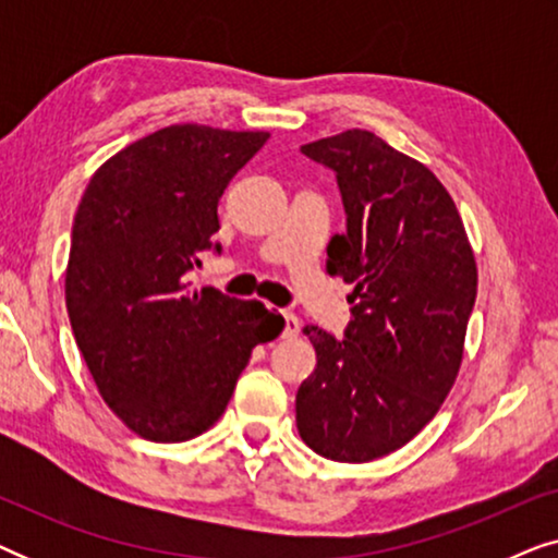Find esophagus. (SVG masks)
<instances>
[{"label": "esophagus", "mask_w": 558, "mask_h": 558, "mask_svg": "<svg viewBox=\"0 0 558 558\" xmlns=\"http://www.w3.org/2000/svg\"><path fill=\"white\" fill-rule=\"evenodd\" d=\"M281 317H284V330H281V338H296V335H300V330H302L300 317L292 315V312H284Z\"/></svg>", "instance_id": "34e87169"}]
</instances>
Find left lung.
<instances>
[{"instance_id": "8db88e82", "label": "left lung", "mask_w": 558, "mask_h": 558, "mask_svg": "<svg viewBox=\"0 0 558 558\" xmlns=\"http://www.w3.org/2000/svg\"><path fill=\"white\" fill-rule=\"evenodd\" d=\"M338 178L345 233L327 271L353 284L335 340L304 327L317 368L296 391V429L335 462H371L432 422L462 365L477 264L462 218L429 167L365 129L304 144Z\"/></svg>"}]
</instances>
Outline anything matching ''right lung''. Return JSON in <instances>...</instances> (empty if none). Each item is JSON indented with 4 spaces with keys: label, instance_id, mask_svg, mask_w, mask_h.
Masks as SVG:
<instances>
[{
    "label": "right lung",
    "instance_id": "1",
    "mask_svg": "<svg viewBox=\"0 0 558 558\" xmlns=\"http://www.w3.org/2000/svg\"><path fill=\"white\" fill-rule=\"evenodd\" d=\"M266 140L165 126L106 159L75 210L68 317L101 399L144 439L210 429L251 350L284 327L262 302L185 284L201 251H220V195Z\"/></svg>",
    "mask_w": 558,
    "mask_h": 558
}]
</instances>
